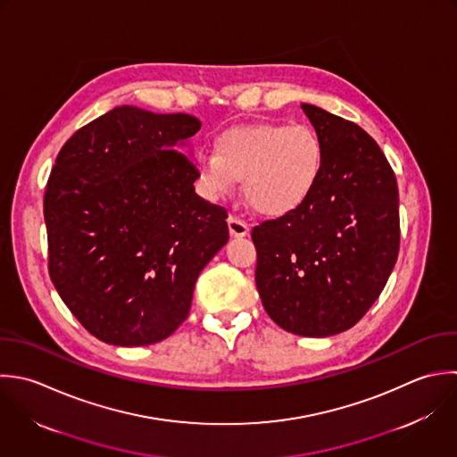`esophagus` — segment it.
<instances>
[{
  "label": "esophagus",
  "mask_w": 457,
  "mask_h": 457,
  "mask_svg": "<svg viewBox=\"0 0 457 457\" xmlns=\"http://www.w3.org/2000/svg\"><path fill=\"white\" fill-rule=\"evenodd\" d=\"M228 228H229L231 237H245V235H249V226L244 220H240L238 217H233V215L228 219Z\"/></svg>",
  "instance_id": "obj_1"
}]
</instances>
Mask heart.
Wrapping results in <instances>:
<instances>
[{"label": "heart", "mask_w": 457, "mask_h": 457, "mask_svg": "<svg viewBox=\"0 0 457 457\" xmlns=\"http://www.w3.org/2000/svg\"><path fill=\"white\" fill-rule=\"evenodd\" d=\"M213 147L195 158L203 194L224 199L242 179L247 203L270 217L294 212L312 195L324 162L322 142L306 124L235 126L217 135Z\"/></svg>", "instance_id": "1"}]
</instances>
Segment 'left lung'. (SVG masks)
<instances>
[{
    "mask_svg": "<svg viewBox=\"0 0 457 457\" xmlns=\"http://www.w3.org/2000/svg\"><path fill=\"white\" fill-rule=\"evenodd\" d=\"M324 151L312 195L253 228L256 288L285 331L324 338L351 329L383 292L399 254V188L358 124L303 103Z\"/></svg>",
    "mask_w": 457,
    "mask_h": 457,
    "instance_id": "obj_1",
    "label": "left lung"
}]
</instances>
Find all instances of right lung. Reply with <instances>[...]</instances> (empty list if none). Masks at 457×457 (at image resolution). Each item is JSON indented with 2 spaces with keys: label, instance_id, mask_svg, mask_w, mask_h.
I'll return each instance as SVG.
<instances>
[{
  "label": "right lung",
  "instance_id": "1",
  "mask_svg": "<svg viewBox=\"0 0 457 457\" xmlns=\"http://www.w3.org/2000/svg\"><path fill=\"white\" fill-rule=\"evenodd\" d=\"M188 113L115 106L60 149L44 194L51 281L78 322L119 347L151 345L187 319L197 276L229 238L179 153Z\"/></svg>",
  "mask_w": 457,
  "mask_h": 457
}]
</instances>
